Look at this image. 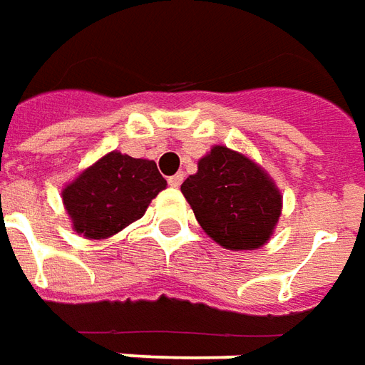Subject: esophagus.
Listing matches in <instances>:
<instances>
[{
  "instance_id": "34e87169",
  "label": "esophagus",
  "mask_w": 365,
  "mask_h": 365,
  "mask_svg": "<svg viewBox=\"0 0 365 365\" xmlns=\"http://www.w3.org/2000/svg\"><path fill=\"white\" fill-rule=\"evenodd\" d=\"M182 180H185V175H182V173H177V175L169 177V185L173 188H178L180 185H182Z\"/></svg>"
}]
</instances>
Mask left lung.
Here are the masks:
<instances>
[{"mask_svg":"<svg viewBox=\"0 0 365 365\" xmlns=\"http://www.w3.org/2000/svg\"><path fill=\"white\" fill-rule=\"evenodd\" d=\"M200 228L226 250H259L275 232L283 196L247 155L214 145L180 185Z\"/></svg>","mask_w":365,"mask_h":365,"instance_id":"1","label":"left lung"}]
</instances>
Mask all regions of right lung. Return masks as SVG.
<instances>
[{
  "label": "right lung",
  "instance_id": "right-lung-1",
  "mask_svg": "<svg viewBox=\"0 0 365 365\" xmlns=\"http://www.w3.org/2000/svg\"><path fill=\"white\" fill-rule=\"evenodd\" d=\"M167 180L155 161L110 151L63 188L72 230L88 240H106L145 214Z\"/></svg>",
  "mask_w": 365,
  "mask_h": 365
}]
</instances>
